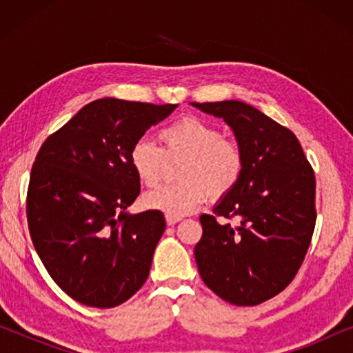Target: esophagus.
<instances>
[{
    "label": "esophagus",
    "instance_id": "1",
    "mask_svg": "<svg viewBox=\"0 0 353 353\" xmlns=\"http://www.w3.org/2000/svg\"><path fill=\"white\" fill-rule=\"evenodd\" d=\"M181 220V216H178V215H170V214H165V221H167V225L168 226H173V225H176L178 221Z\"/></svg>",
    "mask_w": 353,
    "mask_h": 353
}]
</instances>
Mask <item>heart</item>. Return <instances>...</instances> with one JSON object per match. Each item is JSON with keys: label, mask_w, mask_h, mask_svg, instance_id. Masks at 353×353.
<instances>
[{"label": "heart", "mask_w": 353, "mask_h": 353, "mask_svg": "<svg viewBox=\"0 0 353 353\" xmlns=\"http://www.w3.org/2000/svg\"><path fill=\"white\" fill-rule=\"evenodd\" d=\"M161 146L148 138L138 139L130 151V163L144 186L162 180L167 161L185 159L178 185H167L143 197L149 210L186 215L199 209L207 194L223 197L238 185L244 170V152L221 130L204 120L188 117L159 132Z\"/></svg>", "instance_id": "heart-1"}]
</instances>
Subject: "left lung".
Segmentation results:
<instances>
[{
    "label": "left lung",
    "mask_w": 353,
    "mask_h": 353,
    "mask_svg": "<svg viewBox=\"0 0 353 353\" xmlns=\"http://www.w3.org/2000/svg\"><path fill=\"white\" fill-rule=\"evenodd\" d=\"M191 104L223 119L244 152L238 185L214 215H201L197 270L223 301L259 305L286 289L305 259L316 221L315 173L296 134L259 109L241 101Z\"/></svg>",
    "instance_id": "1"
}]
</instances>
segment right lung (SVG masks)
<instances>
[{
	"instance_id": "add662e5",
	"label": "right lung",
	"mask_w": 353,
	"mask_h": 353,
	"mask_svg": "<svg viewBox=\"0 0 353 353\" xmlns=\"http://www.w3.org/2000/svg\"><path fill=\"white\" fill-rule=\"evenodd\" d=\"M175 109L96 99L37 154L27 191L33 245L57 286L83 305L117 307L146 283L165 219L127 214L139 194L130 151Z\"/></svg>"
}]
</instances>
